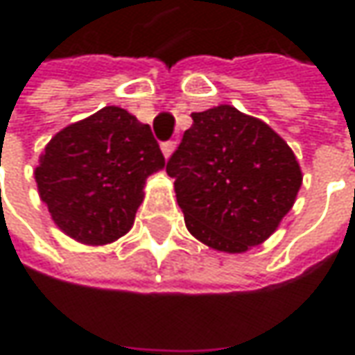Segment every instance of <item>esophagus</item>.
Returning <instances> with one entry per match:
<instances>
[{
  "label": "esophagus",
  "mask_w": 355,
  "mask_h": 355,
  "mask_svg": "<svg viewBox=\"0 0 355 355\" xmlns=\"http://www.w3.org/2000/svg\"><path fill=\"white\" fill-rule=\"evenodd\" d=\"M173 150H175V142H173V140L162 142V152H164V156H166V157H170Z\"/></svg>",
  "instance_id": "34e87169"
}]
</instances>
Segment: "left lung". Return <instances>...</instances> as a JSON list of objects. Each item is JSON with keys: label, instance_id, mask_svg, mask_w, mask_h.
I'll list each match as a JSON object with an SVG mask.
<instances>
[{"label": "left lung", "instance_id": "left-lung-1", "mask_svg": "<svg viewBox=\"0 0 355 355\" xmlns=\"http://www.w3.org/2000/svg\"><path fill=\"white\" fill-rule=\"evenodd\" d=\"M191 118L166 164L185 227L211 249L245 252L291 211L302 185L300 166L275 130L229 104Z\"/></svg>", "mask_w": 355, "mask_h": 355}]
</instances>
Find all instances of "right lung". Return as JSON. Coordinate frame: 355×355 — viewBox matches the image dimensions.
<instances>
[{"mask_svg":"<svg viewBox=\"0 0 355 355\" xmlns=\"http://www.w3.org/2000/svg\"><path fill=\"white\" fill-rule=\"evenodd\" d=\"M166 166L148 124L118 106L62 128L35 170L57 227L87 245H106L134 223L146 178Z\"/></svg>","mask_w":355,"mask_h":355,"instance_id":"1","label":"right lung"}]
</instances>
